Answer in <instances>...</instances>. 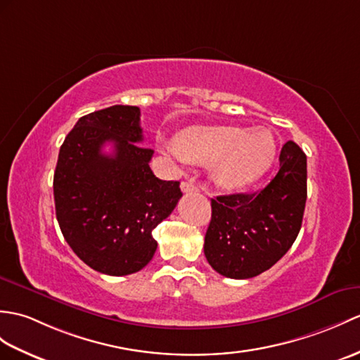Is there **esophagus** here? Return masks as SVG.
<instances>
[{
  "label": "esophagus",
  "mask_w": 360,
  "mask_h": 360,
  "mask_svg": "<svg viewBox=\"0 0 360 360\" xmlns=\"http://www.w3.org/2000/svg\"><path fill=\"white\" fill-rule=\"evenodd\" d=\"M181 190L184 193H196V191H199L198 186H195L193 182H188V181L181 182Z\"/></svg>",
  "instance_id": "34e87169"
}]
</instances>
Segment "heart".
Wrapping results in <instances>:
<instances>
[{"mask_svg":"<svg viewBox=\"0 0 360 360\" xmlns=\"http://www.w3.org/2000/svg\"><path fill=\"white\" fill-rule=\"evenodd\" d=\"M169 153L196 165H212V178L225 190H239L270 169L278 142L270 129L193 125L182 130Z\"/></svg>","mask_w":360,"mask_h":360,"instance_id":"b5f03b06","label":"heart"}]
</instances>
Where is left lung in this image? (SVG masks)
I'll list each match as a JSON object with an SVG mask.
<instances>
[{
    "label": "left lung",
    "instance_id": "obj_1",
    "mask_svg": "<svg viewBox=\"0 0 360 360\" xmlns=\"http://www.w3.org/2000/svg\"><path fill=\"white\" fill-rule=\"evenodd\" d=\"M305 200L307 156L288 141L278 173L261 191L212 199L204 242L208 264L231 279H250L271 269L299 235Z\"/></svg>",
    "mask_w": 360,
    "mask_h": 360
}]
</instances>
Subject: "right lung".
<instances>
[{
  "label": "right lung",
  "mask_w": 360,
  "mask_h": 360,
  "mask_svg": "<svg viewBox=\"0 0 360 360\" xmlns=\"http://www.w3.org/2000/svg\"><path fill=\"white\" fill-rule=\"evenodd\" d=\"M141 110L112 105L78 120L65 136L53 176L56 219L67 244L90 269L108 276L136 273L152 261V231L169 218L182 191L150 169ZM105 143L114 153L102 152Z\"/></svg>",
  "instance_id": "add662e5"
}]
</instances>
